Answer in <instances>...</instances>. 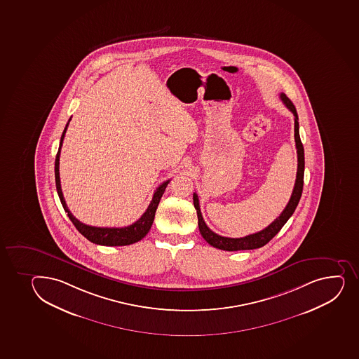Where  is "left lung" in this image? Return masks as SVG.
Returning a JSON list of instances; mask_svg holds the SVG:
<instances>
[{
	"instance_id": "obj_1",
	"label": "left lung",
	"mask_w": 359,
	"mask_h": 359,
	"mask_svg": "<svg viewBox=\"0 0 359 359\" xmlns=\"http://www.w3.org/2000/svg\"><path fill=\"white\" fill-rule=\"evenodd\" d=\"M280 99L284 102L285 106L294 115V141H296L297 156H298V168H297L296 184L293 187L292 196L290 198V201L286 205L284 211L281 212V215L274 222H271L266 229H264L260 232L246 236V237L227 238L219 236V234L208 229L206 222H203V215L200 212L199 199H198L196 193H194L193 194V203H194L196 215H198L200 234L213 248L224 250V251H244V250H255V248H263L264 245H266L280 231L281 227L286 224L290 217L293 215V212L296 211L300 196H302V192H303L304 168H305L304 147L302 140H300L299 122H298L296 107L292 104V101L290 100L284 93H280Z\"/></svg>"
}]
</instances>
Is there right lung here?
<instances>
[{"label": "right lung", "instance_id": "obj_1", "mask_svg": "<svg viewBox=\"0 0 359 359\" xmlns=\"http://www.w3.org/2000/svg\"><path fill=\"white\" fill-rule=\"evenodd\" d=\"M71 118L67 122L65 130H63L62 135H61L59 151H57L55 158L56 191L59 194L60 201L62 203L63 210L66 211L67 215L69 217L71 222L74 224L79 232L81 233L82 236L87 238L89 241H92L93 244L104 245V246H126V245L134 244V243L141 241L151 229L160 199H161L170 180L163 182L156 189L146 212L141 215L139 220H137L132 225L126 226V227H95V226L86 225L83 222H79L78 219L75 218L74 215H72L71 211L67 208L66 201L63 198L62 189H61L59 173L60 151H61L65 134H66L67 127L69 125Z\"/></svg>", "mask_w": 359, "mask_h": 359}]
</instances>
